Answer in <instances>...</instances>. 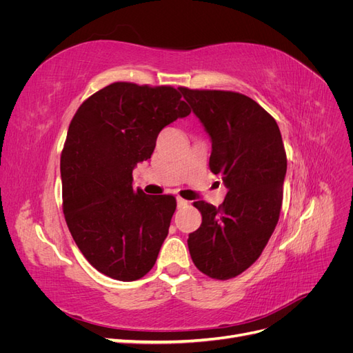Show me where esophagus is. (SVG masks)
<instances>
[{"label":"esophagus","instance_id":"1","mask_svg":"<svg viewBox=\"0 0 353 353\" xmlns=\"http://www.w3.org/2000/svg\"><path fill=\"white\" fill-rule=\"evenodd\" d=\"M176 205H178L179 209H181V208H185V206L188 205V201L184 200V199H181V197H176Z\"/></svg>","mask_w":353,"mask_h":353}]
</instances>
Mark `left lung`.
I'll use <instances>...</instances> for the list:
<instances>
[{
    "label": "left lung",
    "mask_w": 353,
    "mask_h": 353,
    "mask_svg": "<svg viewBox=\"0 0 353 353\" xmlns=\"http://www.w3.org/2000/svg\"><path fill=\"white\" fill-rule=\"evenodd\" d=\"M179 91L210 138V170L228 188L219 208L194 203L201 225L188 236V250L203 274L228 280L259 258L279 222L287 172L281 132L248 95Z\"/></svg>",
    "instance_id": "left-lung-1"
}]
</instances>
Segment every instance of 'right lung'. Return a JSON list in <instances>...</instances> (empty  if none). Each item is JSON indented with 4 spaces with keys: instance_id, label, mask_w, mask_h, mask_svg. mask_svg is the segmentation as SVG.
<instances>
[{
    "instance_id": "obj_1",
    "label": "right lung",
    "mask_w": 353,
    "mask_h": 353,
    "mask_svg": "<svg viewBox=\"0 0 353 353\" xmlns=\"http://www.w3.org/2000/svg\"><path fill=\"white\" fill-rule=\"evenodd\" d=\"M190 113L172 87L114 82L73 116L60 159L63 213L82 254L110 279L134 281L156 263L176 200L135 190L132 170Z\"/></svg>"
}]
</instances>
